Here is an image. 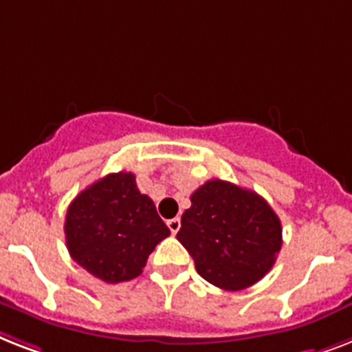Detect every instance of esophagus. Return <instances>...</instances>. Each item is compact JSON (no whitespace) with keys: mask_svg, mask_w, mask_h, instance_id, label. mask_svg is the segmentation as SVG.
I'll return each instance as SVG.
<instances>
[{"mask_svg":"<svg viewBox=\"0 0 352 352\" xmlns=\"http://www.w3.org/2000/svg\"><path fill=\"white\" fill-rule=\"evenodd\" d=\"M166 224H168V228H170V231L173 233V235H175L177 231L181 230V219H179V217H175V219H170Z\"/></svg>","mask_w":352,"mask_h":352,"instance_id":"esophagus-1","label":"esophagus"}]
</instances>
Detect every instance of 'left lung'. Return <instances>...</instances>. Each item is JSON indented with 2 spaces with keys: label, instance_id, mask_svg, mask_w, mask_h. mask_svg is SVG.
I'll return each instance as SVG.
<instances>
[{
  "label": "left lung",
  "instance_id": "left-lung-1",
  "mask_svg": "<svg viewBox=\"0 0 352 352\" xmlns=\"http://www.w3.org/2000/svg\"><path fill=\"white\" fill-rule=\"evenodd\" d=\"M177 239L197 273L226 291L264 278L282 248V224L271 206L231 182L213 179L193 191Z\"/></svg>",
  "mask_w": 352,
  "mask_h": 352
}]
</instances>
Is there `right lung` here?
Wrapping results in <instances>:
<instances>
[{
    "mask_svg": "<svg viewBox=\"0 0 352 352\" xmlns=\"http://www.w3.org/2000/svg\"><path fill=\"white\" fill-rule=\"evenodd\" d=\"M168 235L155 204L137 190L130 171L110 173L82 190L65 221L70 256L108 284L141 275L151 251Z\"/></svg>",
    "mask_w": 352,
    "mask_h": 352,
    "instance_id": "1",
    "label": "right lung"
}]
</instances>
